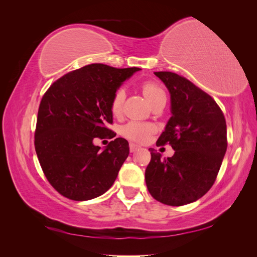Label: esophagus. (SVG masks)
<instances>
[{"instance_id":"1","label":"esophagus","mask_w":257,"mask_h":257,"mask_svg":"<svg viewBox=\"0 0 257 257\" xmlns=\"http://www.w3.org/2000/svg\"><path fill=\"white\" fill-rule=\"evenodd\" d=\"M138 149H141V147H139L138 145L134 144V143H130V151L131 152H135L137 151Z\"/></svg>"}]
</instances>
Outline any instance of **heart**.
Wrapping results in <instances>:
<instances>
[{
  "label": "heart",
  "instance_id": "heart-1",
  "mask_svg": "<svg viewBox=\"0 0 257 257\" xmlns=\"http://www.w3.org/2000/svg\"><path fill=\"white\" fill-rule=\"evenodd\" d=\"M142 91L144 95L148 99L150 105L154 104L157 100L166 98V93L158 83L153 81H145L142 84ZM125 99V92L124 89L119 88L113 93L110 100V111L113 115H120L122 112V108ZM155 131L154 125L150 123H139V122H128L121 128V134L126 137L130 141L136 143L146 142L149 136Z\"/></svg>",
  "mask_w": 257,
  "mask_h": 257
}]
</instances>
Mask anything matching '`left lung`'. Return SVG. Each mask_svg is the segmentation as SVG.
<instances>
[{
  "mask_svg": "<svg viewBox=\"0 0 257 257\" xmlns=\"http://www.w3.org/2000/svg\"><path fill=\"white\" fill-rule=\"evenodd\" d=\"M165 83L172 113L157 146L170 145L172 158L150 148L145 178L151 196L168 206L193 203L211 189L227 149L226 121L205 91L172 72H155Z\"/></svg>",
  "mask_w": 257,
  "mask_h": 257,
  "instance_id": "left-lung-1",
  "label": "left lung"
}]
</instances>
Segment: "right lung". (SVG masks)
<instances>
[{
    "label": "right lung",
    "mask_w": 257,
    "mask_h": 257,
    "mask_svg": "<svg viewBox=\"0 0 257 257\" xmlns=\"http://www.w3.org/2000/svg\"><path fill=\"white\" fill-rule=\"evenodd\" d=\"M138 67L85 65L54 81L37 113L35 151L53 189L72 200L98 197L111 188L130 153L128 143L115 138L103 151L93 142L113 138L110 100Z\"/></svg>",
    "instance_id": "obj_1"
}]
</instances>
